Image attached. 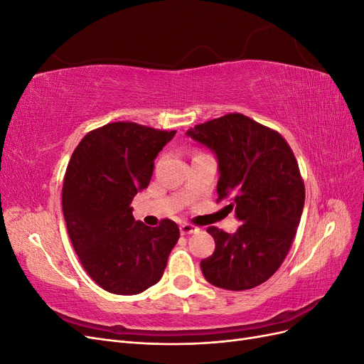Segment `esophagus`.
Here are the masks:
<instances>
[{"label": "esophagus", "mask_w": 364, "mask_h": 364, "mask_svg": "<svg viewBox=\"0 0 364 364\" xmlns=\"http://www.w3.org/2000/svg\"><path fill=\"white\" fill-rule=\"evenodd\" d=\"M179 229H181V234H182V235H190V234L199 232V228H196V226H193V225H190V223L181 225Z\"/></svg>", "instance_id": "1"}]
</instances>
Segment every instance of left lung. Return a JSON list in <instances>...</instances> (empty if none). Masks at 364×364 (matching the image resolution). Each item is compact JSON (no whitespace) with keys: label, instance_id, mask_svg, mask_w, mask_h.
Here are the masks:
<instances>
[{"label":"left lung","instance_id":"8db88e82","mask_svg":"<svg viewBox=\"0 0 364 364\" xmlns=\"http://www.w3.org/2000/svg\"><path fill=\"white\" fill-rule=\"evenodd\" d=\"M218 164L217 194L241 226L208 228L215 250L200 262L205 279L225 290H249L279 269L299 226L305 188L290 146L269 127L228 114L186 130Z\"/></svg>","mask_w":364,"mask_h":364}]
</instances>
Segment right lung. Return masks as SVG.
Returning <instances> with one entry per match:
<instances>
[{"label":"right lung","mask_w":364,"mask_h":364,"mask_svg":"<svg viewBox=\"0 0 364 364\" xmlns=\"http://www.w3.org/2000/svg\"><path fill=\"white\" fill-rule=\"evenodd\" d=\"M174 135L118 121L87 134L70 159L62 190L68 235L87 274L109 293L130 296L155 285L178 243L174 222L146 226L130 206Z\"/></svg>","instance_id":"right-lung-1"}]
</instances>
